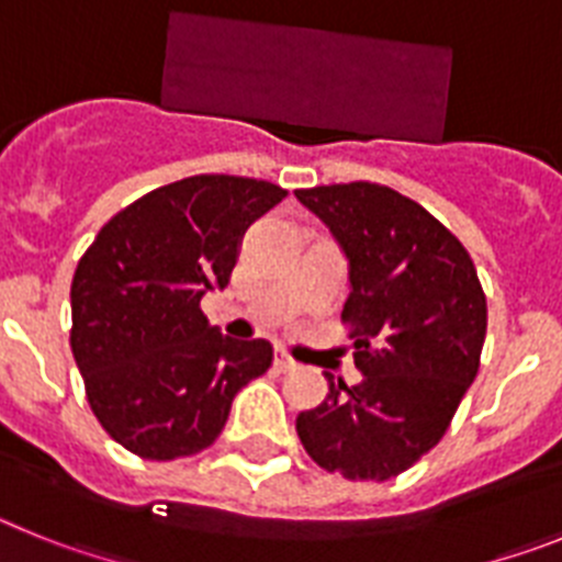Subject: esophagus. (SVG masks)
<instances>
[{"mask_svg":"<svg viewBox=\"0 0 562 562\" xmlns=\"http://www.w3.org/2000/svg\"><path fill=\"white\" fill-rule=\"evenodd\" d=\"M276 369L281 374H290V371H297V360L292 355H286V351H276Z\"/></svg>","mask_w":562,"mask_h":562,"instance_id":"esophagus-1","label":"esophagus"}]
</instances>
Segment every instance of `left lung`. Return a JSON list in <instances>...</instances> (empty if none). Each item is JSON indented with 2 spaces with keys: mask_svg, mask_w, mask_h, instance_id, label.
<instances>
[{
  "mask_svg": "<svg viewBox=\"0 0 562 562\" xmlns=\"http://www.w3.org/2000/svg\"><path fill=\"white\" fill-rule=\"evenodd\" d=\"M349 258L342 324L360 385L331 382L295 428L317 467L349 481L405 473L448 434L473 385L486 295L473 258L419 202L376 182L301 188Z\"/></svg>",
  "mask_w": 562,
  "mask_h": 562,
  "instance_id": "left-lung-1",
  "label": "left lung"
}]
</instances>
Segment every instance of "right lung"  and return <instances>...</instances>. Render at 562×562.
<instances>
[{
	"label": "right lung",
	"instance_id": "obj_1",
	"mask_svg": "<svg viewBox=\"0 0 562 562\" xmlns=\"http://www.w3.org/2000/svg\"><path fill=\"white\" fill-rule=\"evenodd\" d=\"M284 188L196 173L114 213L72 276L69 346L92 414L128 453L171 461L211 448L233 396L267 374V340L207 324L202 295L225 290L247 227Z\"/></svg>",
	"mask_w": 562,
	"mask_h": 562
}]
</instances>
